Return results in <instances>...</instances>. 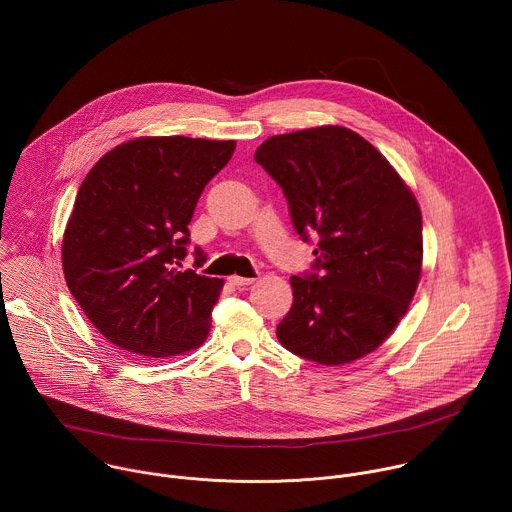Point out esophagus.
I'll return each instance as SVG.
<instances>
[{"label":"esophagus","mask_w":512,"mask_h":512,"mask_svg":"<svg viewBox=\"0 0 512 512\" xmlns=\"http://www.w3.org/2000/svg\"><path fill=\"white\" fill-rule=\"evenodd\" d=\"M229 281H231L233 285H237V287H247V285H251L255 279H253V277H241V275H233V277H229Z\"/></svg>","instance_id":"obj_1"}]
</instances>
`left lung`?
<instances>
[{"instance_id":"8db88e82","label":"left lung","mask_w":512,"mask_h":512,"mask_svg":"<svg viewBox=\"0 0 512 512\" xmlns=\"http://www.w3.org/2000/svg\"><path fill=\"white\" fill-rule=\"evenodd\" d=\"M255 162L281 186L291 223L314 263L291 275L294 304L279 342L318 364L373 352L405 316L421 275L415 196L393 166L346 127L273 135Z\"/></svg>"}]
</instances>
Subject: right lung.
Returning a JSON list of instances; mask_svg holds the SVG:
<instances>
[{
  "label": "right lung",
  "mask_w": 512,
  "mask_h": 512,
  "mask_svg": "<svg viewBox=\"0 0 512 512\" xmlns=\"http://www.w3.org/2000/svg\"><path fill=\"white\" fill-rule=\"evenodd\" d=\"M235 145L139 137L105 154L83 180L64 231L62 267L70 294L115 346L164 358L204 342L223 279L182 271V261L196 202Z\"/></svg>",
  "instance_id": "obj_1"
}]
</instances>
